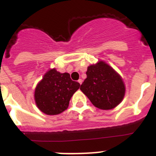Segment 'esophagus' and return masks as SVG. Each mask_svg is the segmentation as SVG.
Segmentation results:
<instances>
[{"mask_svg":"<svg viewBox=\"0 0 156 156\" xmlns=\"http://www.w3.org/2000/svg\"><path fill=\"white\" fill-rule=\"evenodd\" d=\"M82 82H83V80L81 79H80L79 80H78V83H79L80 84H81V83H82Z\"/></svg>","mask_w":156,"mask_h":156,"instance_id":"1","label":"esophagus"}]
</instances>
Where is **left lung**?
<instances>
[{"mask_svg":"<svg viewBox=\"0 0 156 156\" xmlns=\"http://www.w3.org/2000/svg\"><path fill=\"white\" fill-rule=\"evenodd\" d=\"M80 90L95 107L112 109L122 101L125 94L124 83L120 76L108 65L100 61L89 66Z\"/></svg>","mask_w":156,"mask_h":156,"instance_id":"8db88e82","label":"left lung"}]
</instances>
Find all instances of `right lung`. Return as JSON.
Instances as JSON below:
<instances>
[{"label":"right lung","instance_id":"1","mask_svg":"<svg viewBox=\"0 0 156 156\" xmlns=\"http://www.w3.org/2000/svg\"><path fill=\"white\" fill-rule=\"evenodd\" d=\"M80 86L67 73H61L55 69L49 70L36 87V104L44 113L58 115L68 108L70 98Z\"/></svg>","mask_w":156,"mask_h":156}]
</instances>
